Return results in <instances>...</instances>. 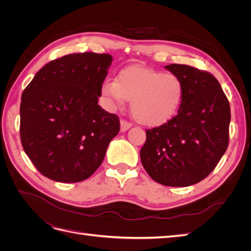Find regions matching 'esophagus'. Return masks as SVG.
Listing matches in <instances>:
<instances>
[{"label":"esophagus","mask_w":251,"mask_h":251,"mask_svg":"<svg viewBox=\"0 0 251 251\" xmlns=\"http://www.w3.org/2000/svg\"><path fill=\"white\" fill-rule=\"evenodd\" d=\"M131 126H132V125L130 123H127L126 120H125V119H121L120 120V131L121 132L127 131Z\"/></svg>","instance_id":"obj_1"}]
</instances>
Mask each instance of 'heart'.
<instances>
[{"mask_svg": "<svg viewBox=\"0 0 251 251\" xmlns=\"http://www.w3.org/2000/svg\"><path fill=\"white\" fill-rule=\"evenodd\" d=\"M101 93L118 107L131 100L132 115L139 124L159 126L176 115L184 89L176 75L132 66L121 70L115 80H105Z\"/></svg>", "mask_w": 251, "mask_h": 251, "instance_id": "1", "label": "heart"}]
</instances>
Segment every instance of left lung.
Returning <instances> with one entry per match:
<instances>
[{"label":"left lung","mask_w":251,"mask_h":251,"mask_svg":"<svg viewBox=\"0 0 251 251\" xmlns=\"http://www.w3.org/2000/svg\"><path fill=\"white\" fill-rule=\"evenodd\" d=\"M165 69L181 79L183 100L176 116L147 130L140 159L158 183L189 186L206 178L226 151L230 107L214 75L187 65L172 64Z\"/></svg>","instance_id":"1"}]
</instances>
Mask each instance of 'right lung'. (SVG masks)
<instances>
[{
    "instance_id": "obj_1",
    "label": "right lung",
    "mask_w": 251,
    "mask_h": 251,
    "mask_svg": "<svg viewBox=\"0 0 251 251\" xmlns=\"http://www.w3.org/2000/svg\"><path fill=\"white\" fill-rule=\"evenodd\" d=\"M112 59L94 52L65 55L45 65L23 91L22 146L45 177L75 183L100 166L120 128L118 116L98 104Z\"/></svg>"
}]
</instances>
